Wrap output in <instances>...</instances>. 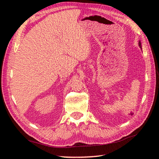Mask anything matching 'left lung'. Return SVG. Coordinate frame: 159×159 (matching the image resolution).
I'll list each match as a JSON object with an SVG mask.
<instances>
[{
	"label": "left lung",
	"mask_w": 159,
	"mask_h": 159,
	"mask_svg": "<svg viewBox=\"0 0 159 159\" xmlns=\"http://www.w3.org/2000/svg\"><path fill=\"white\" fill-rule=\"evenodd\" d=\"M139 47H140L141 49V42L140 41L139 42Z\"/></svg>",
	"instance_id": "8db88e82"
}]
</instances>
